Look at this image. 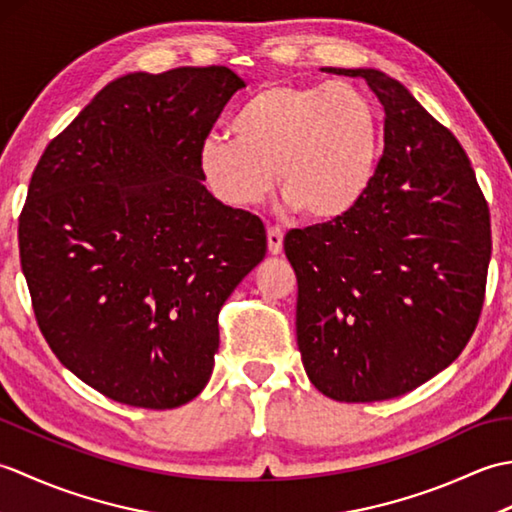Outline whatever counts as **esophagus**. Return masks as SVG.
<instances>
[{"mask_svg":"<svg viewBox=\"0 0 512 512\" xmlns=\"http://www.w3.org/2000/svg\"><path fill=\"white\" fill-rule=\"evenodd\" d=\"M268 253L270 255H279L284 250V231L279 226H270L268 228Z\"/></svg>","mask_w":512,"mask_h":512,"instance_id":"obj_1","label":"esophagus"}]
</instances>
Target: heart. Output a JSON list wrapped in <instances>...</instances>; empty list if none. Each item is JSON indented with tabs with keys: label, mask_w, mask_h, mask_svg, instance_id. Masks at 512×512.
<instances>
[{
	"label": "heart",
	"mask_w": 512,
	"mask_h": 512,
	"mask_svg": "<svg viewBox=\"0 0 512 512\" xmlns=\"http://www.w3.org/2000/svg\"><path fill=\"white\" fill-rule=\"evenodd\" d=\"M383 121L350 83H268L235 107L228 136L209 134L200 173L217 200L253 209L277 187L317 222L341 220L376 178Z\"/></svg>",
	"instance_id": "obj_1"
}]
</instances>
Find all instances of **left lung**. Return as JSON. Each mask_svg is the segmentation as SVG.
<instances>
[{
    "instance_id": "obj_1",
    "label": "left lung",
    "mask_w": 512,
    "mask_h": 512,
    "mask_svg": "<svg viewBox=\"0 0 512 512\" xmlns=\"http://www.w3.org/2000/svg\"><path fill=\"white\" fill-rule=\"evenodd\" d=\"M365 79L385 110V151L363 202L290 231L297 343L310 383L341 402L407 394L449 367L480 319L491 215L466 151L400 81Z\"/></svg>"
}]
</instances>
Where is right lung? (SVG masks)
Segmentation results:
<instances>
[{
	"label": "right lung",
	"instance_id": "add662e5",
	"mask_svg": "<svg viewBox=\"0 0 512 512\" xmlns=\"http://www.w3.org/2000/svg\"><path fill=\"white\" fill-rule=\"evenodd\" d=\"M246 88L224 68L118 76L43 151L19 215L41 334L85 385L173 409L206 387L217 314L266 257L257 215L202 184L198 149Z\"/></svg>",
	"mask_w": 512,
	"mask_h": 512
}]
</instances>
